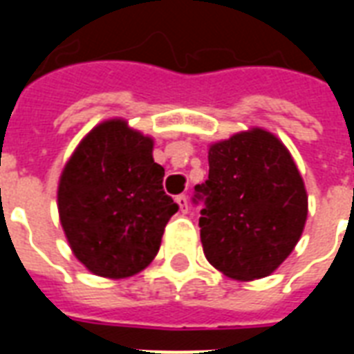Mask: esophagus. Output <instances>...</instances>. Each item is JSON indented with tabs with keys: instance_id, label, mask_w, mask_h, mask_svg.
<instances>
[{
	"instance_id": "34e87169",
	"label": "esophagus",
	"mask_w": 354,
	"mask_h": 354,
	"mask_svg": "<svg viewBox=\"0 0 354 354\" xmlns=\"http://www.w3.org/2000/svg\"><path fill=\"white\" fill-rule=\"evenodd\" d=\"M176 204L180 205V211H182V213H187L189 202H187V196H185V194H178Z\"/></svg>"
}]
</instances>
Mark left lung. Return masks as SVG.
I'll use <instances>...</instances> for the list:
<instances>
[{"label": "left lung", "mask_w": 354, "mask_h": 354, "mask_svg": "<svg viewBox=\"0 0 354 354\" xmlns=\"http://www.w3.org/2000/svg\"><path fill=\"white\" fill-rule=\"evenodd\" d=\"M207 261L233 279L266 277L307 221V191L285 145L253 128L209 149V176L194 187Z\"/></svg>", "instance_id": "obj_1"}]
</instances>
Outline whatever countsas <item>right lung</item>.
<instances>
[{"label": "right lung", "instance_id": "right-lung-1", "mask_svg": "<svg viewBox=\"0 0 354 354\" xmlns=\"http://www.w3.org/2000/svg\"><path fill=\"white\" fill-rule=\"evenodd\" d=\"M152 139L113 119L91 130L64 169L58 213L75 257L102 277H130L156 257L178 204L163 191Z\"/></svg>", "mask_w": 354, "mask_h": 354}]
</instances>
